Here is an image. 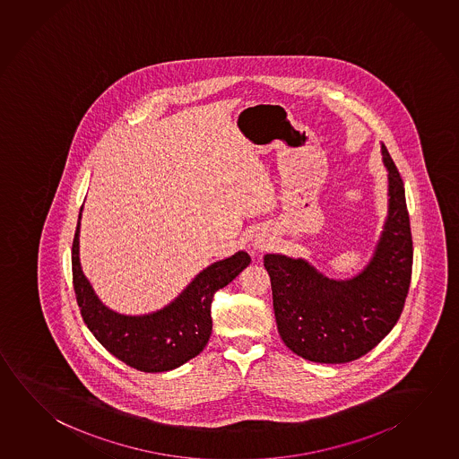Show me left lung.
I'll use <instances>...</instances> for the list:
<instances>
[{
	"label": "left lung",
	"instance_id": "1",
	"mask_svg": "<svg viewBox=\"0 0 459 459\" xmlns=\"http://www.w3.org/2000/svg\"><path fill=\"white\" fill-rule=\"evenodd\" d=\"M388 218L369 265L351 281H330L303 259L265 255L273 314L283 343L307 361L340 364L369 353L402 316L412 273L404 186L385 145Z\"/></svg>",
	"mask_w": 459,
	"mask_h": 459
}]
</instances>
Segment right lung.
Masks as SVG:
<instances>
[{"label":"right lung","mask_w":459,"mask_h":459,"mask_svg":"<svg viewBox=\"0 0 459 459\" xmlns=\"http://www.w3.org/2000/svg\"><path fill=\"white\" fill-rule=\"evenodd\" d=\"M79 227L73 241V281L77 305L90 332L109 353L142 372L176 369L203 351L212 330L211 303L214 293L249 264L245 251L218 261L195 277L180 297L161 311L146 316H122L108 309L82 273Z\"/></svg>","instance_id":"add662e5"}]
</instances>
